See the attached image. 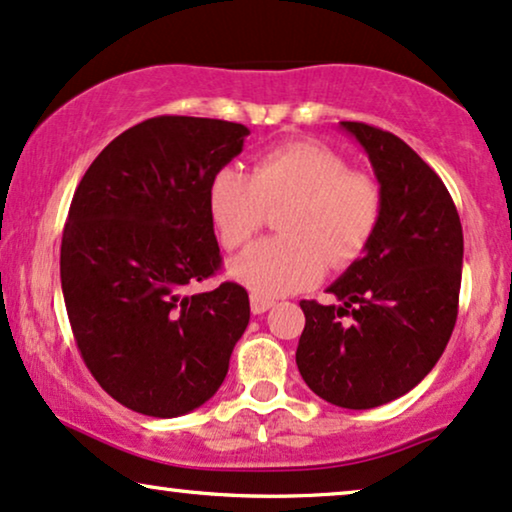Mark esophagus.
Listing matches in <instances>:
<instances>
[{
  "mask_svg": "<svg viewBox=\"0 0 512 512\" xmlns=\"http://www.w3.org/2000/svg\"><path fill=\"white\" fill-rule=\"evenodd\" d=\"M251 313L254 315H263L265 310H270L272 305H275V301H270V298H265V296H261V294H251Z\"/></svg>",
  "mask_w": 512,
  "mask_h": 512,
  "instance_id": "obj_1",
  "label": "esophagus"
}]
</instances>
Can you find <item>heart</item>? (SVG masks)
<instances>
[{"label":"heart","instance_id":"heart-1","mask_svg":"<svg viewBox=\"0 0 512 512\" xmlns=\"http://www.w3.org/2000/svg\"><path fill=\"white\" fill-rule=\"evenodd\" d=\"M209 216L223 249H240L277 216L280 237L263 240L230 263V275L261 296L305 289L324 265L343 268L364 254L383 214L374 178L350 171L348 162L313 141L265 150L249 174L218 169L207 192Z\"/></svg>","mask_w":512,"mask_h":512}]
</instances>
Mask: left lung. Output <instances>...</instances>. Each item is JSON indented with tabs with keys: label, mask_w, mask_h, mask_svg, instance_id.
<instances>
[{
	"label": "left lung",
	"mask_w": 512,
	"mask_h": 512,
	"mask_svg": "<svg viewBox=\"0 0 512 512\" xmlns=\"http://www.w3.org/2000/svg\"><path fill=\"white\" fill-rule=\"evenodd\" d=\"M381 183L383 214L364 256L327 289L341 305L301 301L296 364L315 395L374 409L418 386L459 315L463 230L442 178L390 131L341 122Z\"/></svg>",
	"instance_id": "obj_1"
}]
</instances>
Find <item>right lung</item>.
<instances>
[{"instance_id": "add662e5", "label": "right lung", "mask_w": 512, "mask_h": 512, "mask_svg": "<svg viewBox=\"0 0 512 512\" xmlns=\"http://www.w3.org/2000/svg\"><path fill=\"white\" fill-rule=\"evenodd\" d=\"M244 124L162 115L119 134L86 169L61 242V284L82 360L119 404L171 418L221 388L249 324L221 270L207 192L242 152Z\"/></svg>"}]
</instances>
